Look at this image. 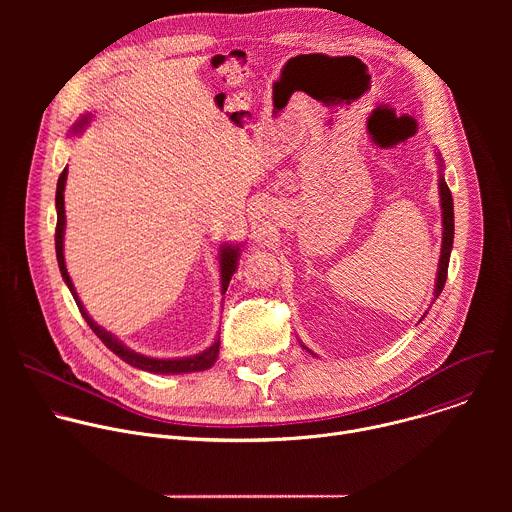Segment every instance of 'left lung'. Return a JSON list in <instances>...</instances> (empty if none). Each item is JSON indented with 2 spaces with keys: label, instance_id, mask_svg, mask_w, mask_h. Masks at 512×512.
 <instances>
[{
  "label": "left lung",
  "instance_id": "left-lung-1",
  "mask_svg": "<svg viewBox=\"0 0 512 512\" xmlns=\"http://www.w3.org/2000/svg\"><path fill=\"white\" fill-rule=\"evenodd\" d=\"M437 164H440V178H437V188H440V204H442V255H440V263H437V277H435V289H433V302L440 298L442 289L446 285V277H448V265H450V253H452V245H454V200H452V192L446 184L444 178V160L442 156L437 154ZM427 314V312H425ZM423 314V316H425ZM304 346V344H302ZM306 348V346H304ZM308 352H312L310 348H306ZM314 354V352H312Z\"/></svg>",
  "mask_w": 512,
  "mask_h": 512
}]
</instances>
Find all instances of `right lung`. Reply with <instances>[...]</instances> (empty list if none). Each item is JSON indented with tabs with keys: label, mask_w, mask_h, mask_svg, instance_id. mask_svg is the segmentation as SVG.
Masks as SVG:
<instances>
[{
	"label": "right lung",
	"mask_w": 512,
	"mask_h": 512,
	"mask_svg": "<svg viewBox=\"0 0 512 512\" xmlns=\"http://www.w3.org/2000/svg\"><path fill=\"white\" fill-rule=\"evenodd\" d=\"M91 113H85L75 125L70 127V135H79L85 131V127L91 123ZM66 176H68V170L64 168L60 178H58V184H56V235H54V243H56V259H58V267H60V273H62V279L64 283L68 285L72 298H75L85 322L91 326V330L99 336V340L111 350L115 352L121 360H125L127 364H131V367L139 369V371H148V373H154V375H182V373H198V371H206L210 369L212 364L216 362L218 358V346H221V338H214V342L198 352V354H192V356H182V358H154V356H145V354H139L131 348H127L123 342H119L111 332H107L103 326H99L91 316L89 312L85 310L83 302L79 300L77 296V289L75 285H72V279L66 271V263H64V227H66V216H64V186H66ZM239 257H241V245H221V253H218V263H221V294H225L227 287H229V281L233 277V273L237 271V265H239Z\"/></svg>",
	"instance_id": "1"
}]
</instances>
